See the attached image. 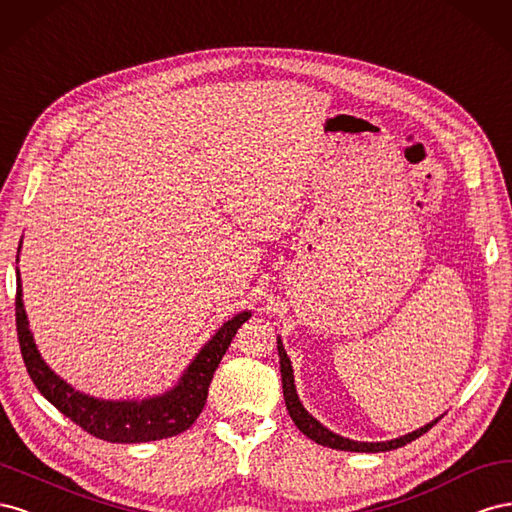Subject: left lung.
Here are the masks:
<instances>
[{
  "instance_id": "left-lung-1",
  "label": "left lung",
  "mask_w": 512,
  "mask_h": 512,
  "mask_svg": "<svg viewBox=\"0 0 512 512\" xmlns=\"http://www.w3.org/2000/svg\"><path fill=\"white\" fill-rule=\"evenodd\" d=\"M276 347H279V362H281V377H283V397H285V405H287V412L291 416V420L296 422V427L306 435L311 437L313 442L321 444V446H328L334 450H349V452H386V450H394V448H401L405 444L414 442L416 437H420L422 433H427L437 420H431L429 425L420 427L412 433L401 435L397 440H388V442H356V440H349V437H341L337 433H332L330 429H326L324 425L317 418H313L309 412L304 410V405L298 399V392H296V384H294V369H291V362L287 358L285 347L281 343V339H276Z\"/></svg>"
}]
</instances>
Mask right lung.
<instances>
[{
  "label": "right lung",
  "instance_id": "right-lung-1",
  "mask_svg": "<svg viewBox=\"0 0 512 512\" xmlns=\"http://www.w3.org/2000/svg\"><path fill=\"white\" fill-rule=\"evenodd\" d=\"M21 251V244H19ZM19 261V255H17ZM17 334L21 356L29 377L51 405L70 418L83 431L105 442L141 444L173 437L193 427L208 399V388L214 371L236 337L238 328L251 317L248 311L238 313L214 332V337L201 347L195 360L188 364L182 377L171 390L141 401H105L90 397L66 384L42 360L34 343L32 330L23 306V285L17 268Z\"/></svg>",
  "mask_w": 512,
  "mask_h": 512
}]
</instances>
